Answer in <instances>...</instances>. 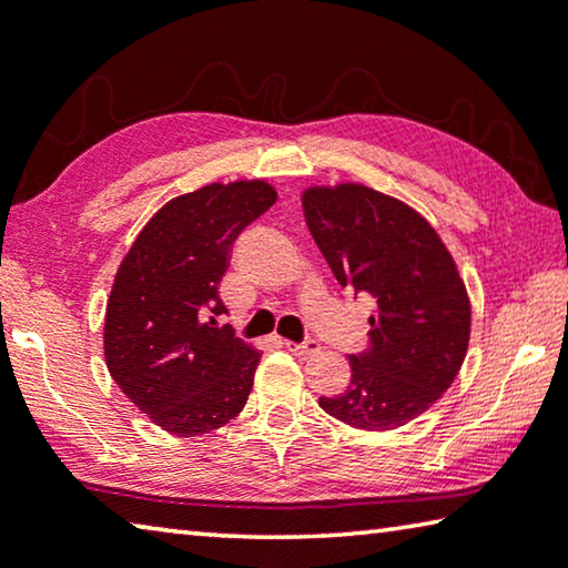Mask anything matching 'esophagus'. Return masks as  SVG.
<instances>
[{
  "label": "esophagus",
  "mask_w": 568,
  "mask_h": 568,
  "mask_svg": "<svg viewBox=\"0 0 568 568\" xmlns=\"http://www.w3.org/2000/svg\"><path fill=\"white\" fill-rule=\"evenodd\" d=\"M283 346L291 351V354L298 356V358H311V356H316L318 351H321L318 341H305V344H295V341H283Z\"/></svg>",
  "instance_id": "34e87169"
}]
</instances>
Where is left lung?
<instances>
[{"mask_svg": "<svg viewBox=\"0 0 568 568\" xmlns=\"http://www.w3.org/2000/svg\"><path fill=\"white\" fill-rule=\"evenodd\" d=\"M301 204L336 281L376 303L372 348L348 356L346 392L321 397V409L366 432L409 425L453 386L470 344L453 252L417 210L366 184H311Z\"/></svg>", "mask_w": 568, "mask_h": 568, "instance_id": "left-lung-1", "label": "left lung"}]
</instances>
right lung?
Here are the masks:
<instances>
[{
	"instance_id": "obj_1",
	"label": "right lung",
	"mask_w": 568,
	"mask_h": 568,
	"mask_svg": "<svg viewBox=\"0 0 568 568\" xmlns=\"http://www.w3.org/2000/svg\"><path fill=\"white\" fill-rule=\"evenodd\" d=\"M277 200L265 179L212 182L169 200L133 240L105 303L111 379L174 437H200L247 404L263 351L220 326L230 245Z\"/></svg>"
}]
</instances>
